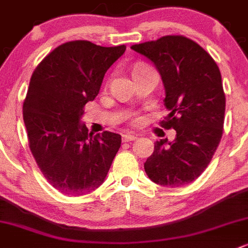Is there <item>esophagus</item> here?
Returning <instances> with one entry per match:
<instances>
[{"instance_id":"34e87169","label":"esophagus","mask_w":248,"mask_h":248,"mask_svg":"<svg viewBox=\"0 0 248 248\" xmlns=\"http://www.w3.org/2000/svg\"><path fill=\"white\" fill-rule=\"evenodd\" d=\"M136 136L135 135H131V134H123L122 135V140L123 142H130V141L136 140Z\"/></svg>"}]
</instances>
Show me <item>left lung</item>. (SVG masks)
I'll use <instances>...</instances> for the list:
<instances>
[{
	"label": "left lung",
	"instance_id": "1",
	"mask_svg": "<svg viewBox=\"0 0 248 248\" xmlns=\"http://www.w3.org/2000/svg\"><path fill=\"white\" fill-rule=\"evenodd\" d=\"M158 69L166 89L169 114L161 122L174 129L173 142H155L143 164L153 183L179 187L199 178L212 161L223 135L225 93L216 61L197 42L183 35L133 45Z\"/></svg>",
	"mask_w": 248,
	"mask_h": 248
}]
</instances>
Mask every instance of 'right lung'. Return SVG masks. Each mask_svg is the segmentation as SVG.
Here are the masks:
<instances>
[{"label":"right lung","instance_id":"add662e5","mask_svg":"<svg viewBox=\"0 0 248 248\" xmlns=\"http://www.w3.org/2000/svg\"><path fill=\"white\" fill-rule=\"evenodd\" d=\"M125 49V45L69 41L49 52L32 73L23 103L28 141L39 169L60 192L85 195L107 176L122 138L110 131L93 136L80 118Z\"/></svg>","mask_w":248,"mask_h":248}]
</instances>
